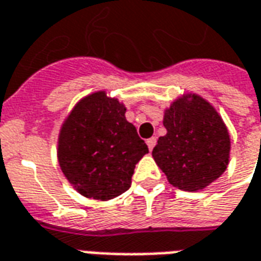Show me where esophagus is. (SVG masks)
Wrapping results in <instances>:
<instances>
[{
  "label": "esophagus",
  "instance_id": "34e87169",
  "mask_svg": "<svg viewBox=\"0 0 261 261\" xmlns=\"http://www.w3.org/2000/svg\"><path fill=\"white\" fill-rule=\"evenodd\" d=\"M146 144H148V148H149V150L153 149V148H155V145H156V138H155V137H152V138H149V140H146Z\"/></svg>",
  "mask_w": 261,
  "mask_h": 261
}]
</instances>
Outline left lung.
I'll return each instance as SVG.
<instances>
[{"mask_svg":"<svg viewBox=\"0 0 261 261\" xmlns=\"http://www.w3.org/2000/svg\"><path fill=\"white\" fill-rule=\"evenodd\" d=\"M167 134L152 150L169 182L182 191L203 190L223 174L229 136L214 108L198 95H184L165 112Z\"/></svg>","mask_w":261,"mask_h":261,"instance_id":"1","label":"left lung"}]
</instances>
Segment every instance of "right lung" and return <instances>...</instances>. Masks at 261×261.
I'll return each mask as SVG.
<instances>
[{
  "label": "right lung",
  "instance_id": "obj_1",
  "mask_svg": "<svg viewBox=\"0 0 261 261\" xmlns=\"http://www.w3.org/2000/svg\"><path fill=\"white\" fill-rule=\"evenodd\" d=\"M124 113L120 102L99 91L79 102L62 125L59 165L87 198L108 200L125 192L136 165L149 152Z\"/></svg>",
  "mask_w": 261,
  "mask_h": 261
}]
</instances>
